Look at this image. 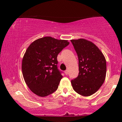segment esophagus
Returning <instances> with one entry per match:
<instances>
[{"label": "esophagus", "instance_id": "34e87169", "mask_svg": "<svg viewBox=\"0 0 122 122\" xmlns=\"http://www.w3.org/2000/svg\"><path fill=\"white\" fill-rule=\"evenodd\" d=\"M68 73H69V72H68V70H66V71H65V75H68Z\"/></svg>", "mask_w": 122, "mask_h": 122}]
</instances>
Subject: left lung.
I'll return each mask as SVG.
<instances>
[{"label": "left lung", "mask_w": 122, "mask_h": 122, "mask_svg": "<svg viewBox=\"0 0 122 122\" xmlns=\"http://www.w3.org/2000/svg\"><path fill=\"white\" fill-rule=\"evenodd\" d=\"M71 41L77 54L79 66V76L71 81L72 87L82 96H91L104 83L107 72L106 58L90 41L80 38Z\"/></svg>", "instance_id": "8db88e82"}]
</instances>
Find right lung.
<instances>
[{"label":"right lung","instance_id":"1","mask_svg":"<svg viewBox=\"0 0 122 122\" xmlns=\"http://www.w3.org/2000/svg\"><path fill=\"white\" fill-rule=\"evenodd\" d=\"M68 41L45 37L27 47L22 59V74L28 87L36 95L45 97L57 89L62 76L57 69V57L69 44Z\"/></svg>","mask_w":122,"mask_h":122}]
</instances>
